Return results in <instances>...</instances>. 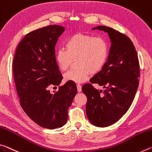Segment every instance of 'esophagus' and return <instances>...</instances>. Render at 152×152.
<instances>
[{
  "label": "esophagus",
  "instance_id": "esophagus-1",
  "mask_svg": "<svg viewBox=\"0 0 152 152\" xmlns=\"http://www.w3.org/2000/svg\"><path fill=\"white\" fill-rule=\"evenodd\" d=\"M77 89H78V92H81L82 91V86L80 85V84H77Z\"/></svg>",
  "mask_w": 152,
  "mask_h": 152
}]
</instances>
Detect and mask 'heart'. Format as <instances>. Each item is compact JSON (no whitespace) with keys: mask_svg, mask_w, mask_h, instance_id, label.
Listing matches in <instances>:
<instances>
[{"mask_svg":"<svg viewBox=\"0 0 152 152\" xmlns=\"http://www.w3.org/2000/svg\"><path fill=\"white\" fill-rule=\"evenodd\" d=\"M109 48L102 37L83 33L71 36L66 42V49H59L55 54L59 68L66 71L76 59V67L64 75L65 80L83 83L91 74L98 73L106 63Z\"/></svg>","mask_w":152,"mask_h":152,"instance_id":"b5f03b06","label":"heart"}]
</instances>
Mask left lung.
<instances>
[{
  "instance_id": "1",
  "label": "left lung",
  "mask_w": 152,
  "mask_h": 152,
  "mask_svg": "<svg viewBox=\"0 0 152 152\" xmlns=\"http://www.w3.org/2000/svg\"><path fill=\"white\" fill-rule=\"evenodd\" d=\"M95 29L107 32L112 45L104 67L82 90L87 97L89 121L96 126L106 127L118 121L131 105L138 88L140 67L135 47L127 36L107 26L93 30ZM93 83L103 86L104 91H98Z\"/></svg>"
}]
</instances>
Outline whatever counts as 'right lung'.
<instances>
[{
    "label": "right lung",
    "instance_id": "obj_1",
    "mask_svg": "<svg viewBox=\"0 0 152 152\" xmlns=\"http://www.w3.org/2000/svg\"><path fill=\"white\" fill-rule=\"evenodd\" d=\"M64 30L62 26L50 25L29 32L19 43L13 61L21 107L35 123L49 129L66 124L67 110L77 93L72 81L66 82L53 94L49 91L50 86L56 87L63 79L55 47Z\"/></svg>",
    "mask_w": 152,
    "mask_h": 152
}]
</instances>
